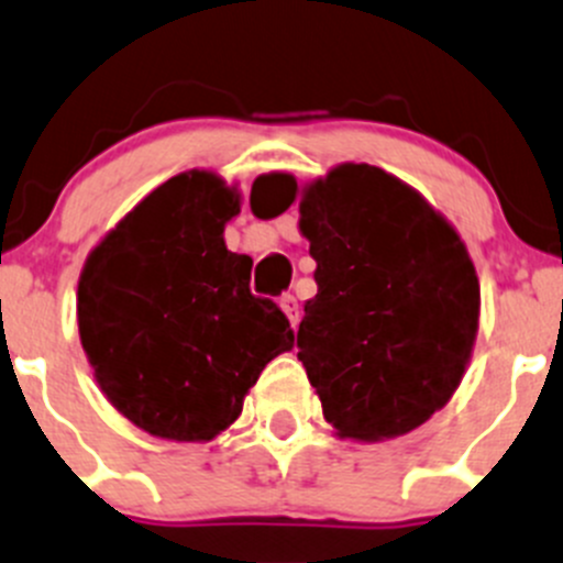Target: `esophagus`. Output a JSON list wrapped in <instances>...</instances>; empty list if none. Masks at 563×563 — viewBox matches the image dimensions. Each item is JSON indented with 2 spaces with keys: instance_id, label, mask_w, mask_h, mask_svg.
Masks as SVG:
<instances>
[{
  "instance_id": "34e87169",
  "label": "esophagus",
  "mask_w": 563,
  "mask_h": 563,
  "mask_svg": "<svg viewBox=\"0 0 563 563\" xmlns=\"http://www.w3.org/2000/svg\"><path fill=\"white\" fill-rule=\"evenodd\" d=\"M280 308H283V313L288 316V321H291V327H297L299 324V302H297V297H294V294H283V297H280Z\"/></svg>"
}]
</instances>
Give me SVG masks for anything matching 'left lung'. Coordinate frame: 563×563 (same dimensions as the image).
Returning <instances> with one entry per match:
<instances>
[{"label": "left lung", "mask_w": 563, "mask_h": 563, "mask_svg": "<svg viewBox=\"0 0 563 563\" xmlns=\"http://www.w3.org/2000/svg\"><path fill=\"white\" fill-rule=\"evenodd\" d=\"M253 197L261 217L299 203L319 294L297 357L327 423L360 443L427 423L460 387L478 332L482 288L456 228L401 178L354 162L305 187L266 173Z\"/></svg>", "instance_id": "1"}]
</instances>
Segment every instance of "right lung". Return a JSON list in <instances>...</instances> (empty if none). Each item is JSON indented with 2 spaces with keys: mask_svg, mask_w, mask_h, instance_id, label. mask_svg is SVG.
Listing matches in <instances>:
<instances>
[{
  "mask_svg": "<svg viewBox=\"0 0 563 563\" xmlns=\"http://www.w3.org/2000/svg\"><path fill=\"white\" fill-rule=\"evenodd\" d=\"M242 192L187 170L143 198L87 255L76 288L81 349L103 396L134 427L209 443L294 330L250 294V255L225 247Z\"/></svg>",
  "mask_w": 563,
  "mask_h": 563,
  "instance_id": "obj_1",
  "label": "right lung"
}]
</instances>
